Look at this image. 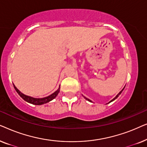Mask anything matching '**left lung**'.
Masks as SVG:
<instances>
[{"label":"left lung","instance_id":"1","mask_svg":"<svg viewBox=\"0 0 147 147\" xmlns=\"http://www.w3.org/2000/svg\"><path fill=\"white\" fill-rule=\"evenodd\" d=\"M123 90H124V88H123V89H122V90H121V91H120V92H119V93H118V94H117V95H116V97H115V98H113V99H112V100H111V101H110V102H112V101H114V100H115L116 99V98H117L118 97V96H119V95H120V94H121V93H122V91H123ZM84 98H85V99H86V100H88V101H89V102H92V101H91V100H89V99H88V98H86V97H85V96H84ZM110 102H109V103H110Z\"/></svg>","mask_w":147,"mask_h":147}]
</instances>
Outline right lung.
I'll return each mask as SVG.
<instances>
[{"instance_id": "add662e5", "label": "right lung", "mask_w": 147, "mask_h": 147, "mask_svg": "<svg viewBox=\"0 0 147 147\" xmlns=\"http://www.w3.org/2000/svg\"><path fill=\"white\" fill-rule=\"evenodd\" d=\"M14 88H15L16 92L19 94V95L21 96V97L23 98L24 100H25L26 102H29V103H31L32 104H35V105H41V104H46V103H47V102L51 101L52 100H53L54 98H55L56 96H57V94H59V90H60V86H59L57 90H56L54 93L51 94V95L49 96H47V97H45L43 98H35L31 97V96H26V95H25V94H23V93H21V92L15 87V85H14Z\"/></svg>"}]
</instances>
